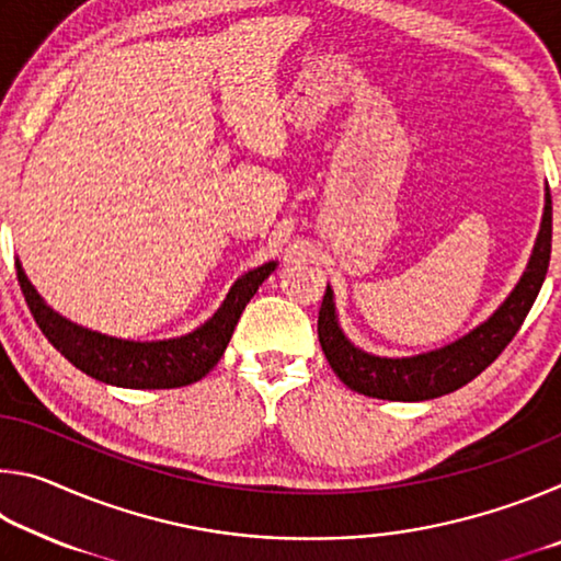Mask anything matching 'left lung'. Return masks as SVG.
Listing matches in <instances>:
<instances>
[{"mask_svg": "<svg viewBox=\"0 0 561 561\" xmlns=\"http://www.w3.org/2000/svg\"><path fill=\"white\" fill-rule=\"evenodd\" d=\"M549 254H552V197L547 190L542 230H539L527 272L522 274L507 301L468 336L440 351L413 358H381L364 354L341 334L334 299H331V289L327 287L319 309V344L324 348L329 366L351 391L383 398V401H428V398L458 391L460 386L470 383L474 376L485 371L515 339L539 289H542Z\"/></svg>", "mask_w": 561, "mask_h": 561, "instance_id": "1", "label": "left lung"}]
</instances>
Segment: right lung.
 Segmentation results:
<instances>
[{"label":"right lung","mask_w":561,"mask_h":561,"mask_svg":"<svg viewBox=\"0 0 561 561\" xmlns=\"http://www.w3.org/2000/svg\"><path fill=\"white\" fill-rule=\"evenodd\" d=\"M274 267H277V262H267L237 279L217 314L205 321L201 329H195L193 334L170 341H150V344L111 339L66 321L46 307L19 262L16 279L42 334L51 341V346L64 358H69L87 376L123 388H180L201 381L220 360L247 301L254 297V291L260 289V284L270 277Z\"/></svg>","instance_id":"add662e5"}]
</instances>
